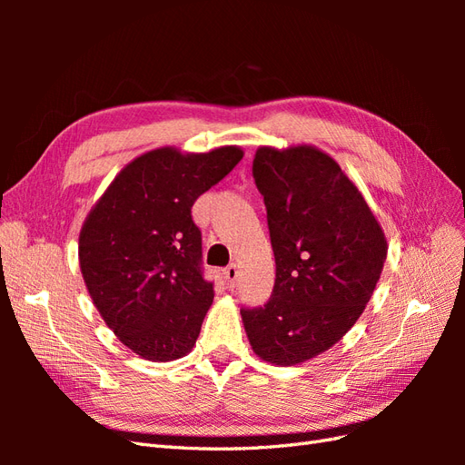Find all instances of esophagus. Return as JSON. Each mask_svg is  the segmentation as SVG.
Listing matches in <instances>:
<instances>
[{"label": "esophagus", "mask_w": 465, "mask_h": 465, "mask_svg": "<svg viewBox=\"0 0 465 465\" xmlns=\"http://www.w3.org/2000/svg\"><path fill=\"white\" fill-rule=\"evenodd\" d=\"M236 277H238V265H236V263H231V265L227 267V270H224V279H227V283H229L231 287H234Z\"/></svg>", "instance_id": "esophagus-1"}]
</instances>
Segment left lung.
<instances>
[{"mask_svg":"<svg viewBox=\"0 0 465 465\" xmlns=\"http://www.w3.org/2000/svg\"><path fill=\"white\" fill-rule=\"evenodd\" d=\"M275 256L270 301L242 308L254 353L291 367L333 347L371 301L386 236L359 188L312 145L260 147L252 164Z\"/></svg>","mask_w":465,"mask_h":465,"instance_id":"1","label":"left lung"}]
</instances>
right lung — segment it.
Returning <instances> with one entry per match:
<instances>
[{
    "label": "right lung",
    "mask_w": 465,
    "mask_h": 465,
    "mask_svg": "<svg viewBox=\"0 0 465 465\" xmlns=\"http://www.w3.org/2000/svg\"><path fill=\"white\" fill-rule=\"evenodd\" d=\"M242 149L161 147L125 164L79 234V265L106 326L153 362L188 355L213 302L192 205L241 163Z\"/></svg>",
    "instance_id": "1"
}]
</instances>
